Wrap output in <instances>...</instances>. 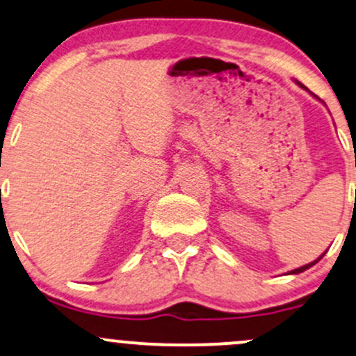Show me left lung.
I'll list each match as a JSON object with an SVG mask.
<instances>
[{
  "instance_id": "1",
  "label": "left lung",
  "mask_w": 356,
  "mask_h": 356,
  "mask_svg": "<svg viewBox=\"0 0 356 356\" xmlns=\"http://www.w3.org/2000/svg\"><path fill=\"white\" fill-rule=\"evenodd\" d=\"M299 86H301V83H299ZM301 87H305V86H301ZM323 255H325V254H323ZM323 255H321V257H318V259H316V261H314V262H309V264H306V266H302V267H298V269L291 270V273H289V274H299V273H302V270L309 269V267H313L314 264H316V262H318V261H321V259H323Z\"/></svg>"
}]
</instances>
